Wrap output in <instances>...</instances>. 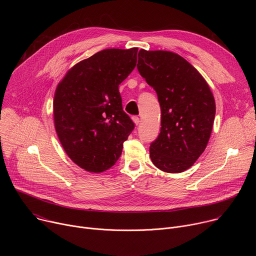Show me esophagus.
<instances>
[{
  "label": "esophagus",
  "mask_w": 256,
  "mask_h": 256,
  "mask_svg": "<svg viewBox=\"0 0 256 256\" xmlns=\"http://www.w3.org/2000/svg\"><path fill=\"white\" fill-rule=\"evenodd\" d=\"M132 120H134V122L136 126L140 124V118H138V116H132Z\"/></svg>",
  "instance_id": "34e87169"
}]
</instances>
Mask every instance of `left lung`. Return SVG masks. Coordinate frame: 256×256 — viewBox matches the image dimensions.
I'll use <instances>...</instances> for the list:
<instances>
[{"label":"left lung","instance_id":"obj_1","mask_svg":"<svg viewBox=\"0 0 256 256\" xmlns=\"http://www.w3.org/2000/svg\"><path fill=\"white\" fill-rule=\"evenodd\" d=\"M136 68L156 91L161 107V130L150 144L151 160L164 172H184L206 148L216 114L212 93L198 70L177 54L140 50Z\"/></svg>","mask_w":256,"mask_h":256}]
</instances>
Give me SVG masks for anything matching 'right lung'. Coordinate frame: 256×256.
<instances>
[{
	"label": "right lung",
	"mask_w": 256,
	"mask_h": 256,
	"mask_svg": "<svg viewBox=\"0 0 256 256\" xmlns=\"http://www.w3.org/2000/svg\"><path fill=\"white\" fill-rule=\"evenodd\" d=\"M136 54L138 48L101 50L75 64L58 85L56 130L70 160L86 171L114 166L134 128L118 85L134 68Z\"/></svg>",
	"instance_id": "add662e5"
}]
</instances>
